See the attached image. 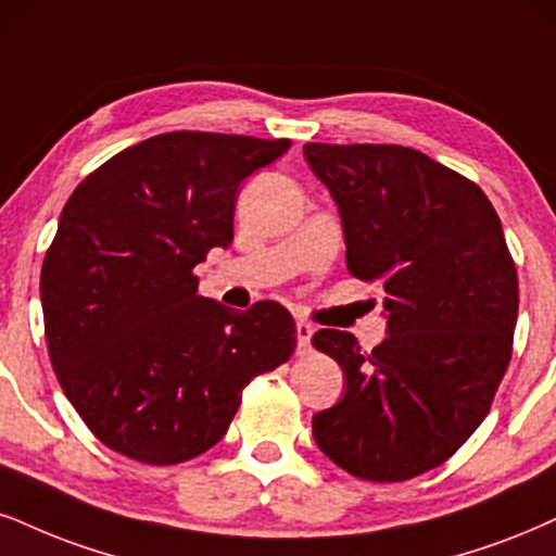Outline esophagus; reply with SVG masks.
<instances>
[{"instance_id": "1", "label": "esophagus", "mask_w": 556, "mask_h": 556, "mask_svg": "<svg viewBox=\"0 0 556 556\" xmlns=\"http://www.w3.org/2000/svg\"><path fill=\"white\" fill-rule=\"evenodd\" d=\"M312 325H306V321H299L296 325V340H299V351H309L312 345Z\"/></svg>"}]
</instances>
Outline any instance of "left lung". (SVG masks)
Instances as JSON below:
<instances>
[{"mask_svg":"<svg viewBox=\"0 0 556 556\" xmlns=\"http://www.w3.org/2000/svg\"><path fill=\"white\" fill-rule=\"evenodd\" d=\"M338 203L348 270L381 289L387 340L312 342L340 363L345 396L314 415L327 458L366 482L441 467L488 417L513 355L518 273L490 198L396 143H306Z\"/></svg>","mask_w":556,"mask_h":556,"instance_id":"1","label":"left lung"}]
</instances>
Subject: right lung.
I'll return each instance as SVG.
<instances>
[{
	"mask_svg": "<svg viewBox=\"0 0 556 556\" xmlns=\"http://www.w3.org/2000/svg\"><path fill=\"white\" fill-rule=\"evenodd\" d=\"M289 139L169 131L77 185L40 270L51 366L92 435L169 467L222 441L242 389L296 348L276 301L244 314L198 293L195 265L235 237L244 177Z\"/></svg>",
	"mask_w": 556,
	"mask_h": 556,
	"instance_id": "obj_1",
	"label": "right lung"
}]
</instances>
